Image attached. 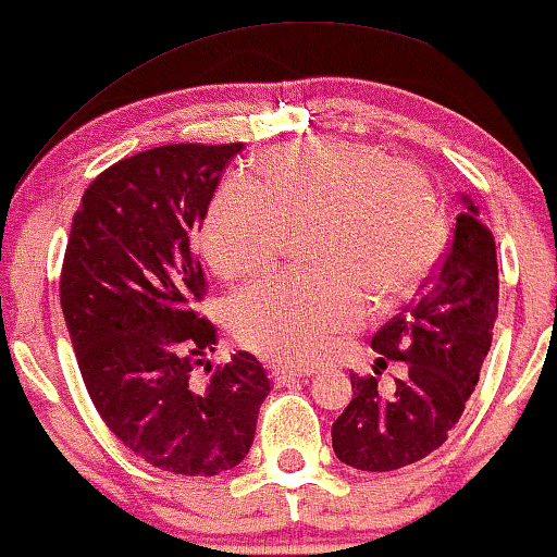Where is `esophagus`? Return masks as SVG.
Here are the masks:
<instances>
[{"label":"esophagus","instance_id":"esophagus-1","mask_svg":"<svg viewBox=\"0 0 557 557\" xmlns=\"http://www.w3.org/2000/svg\"><path fill=\"white\" fill-rule=\"evenodd\" d=\"M313 370H306V368H287V364H272V380L277 385H285L290 383V380H298V377H311Z\"/></svg>","mask_w":557,"mask_h":557}]
</instances>
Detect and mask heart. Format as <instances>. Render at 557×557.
<instances>
[{
    "label": "heart",
    "instance_id": "heart-1",
    "mask_svg": "<svg viewBox=\"0 0 557 557\" xmlns=\"http://www.w3.org/2000/svg\"><path fill=\"white\" fill-rule=\"evenodd\" d=\"M259 187L228 180L210 202L200 249L223 277L267 270L287 231L311 221L313 272L277 274L231 300L249 349L293 364L326 355L364 315V293L393 302L417 293L447 246V218L424 169L368 144L313 138L257 159Z\"/></svg>",
    "mask_w": 557,
    "mask_h": 557
}]
</instances>
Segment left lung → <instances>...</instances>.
<instances>
[{
    "instance_id": "8db88e82",
    "label": "left lung",
    "mask_w": 557,
    "mask_h": 557,
    "mask_svg": "<svg viewBox=\"0 0 557 557\" xmlns=\"http://www.w3.org/2000/svg\"><path fill=\"white\" fill-rule=\"evenodd\" d=\"M460 202L453 244L421 298L372 336L380 370L406 362L396 393L383 398L375 377L351 375L355 393L331 426L344 466L385 473L424 460L445 445L475 391L498 315V267L478 206L462 193Z\"/></svg>"
}]
</instances>
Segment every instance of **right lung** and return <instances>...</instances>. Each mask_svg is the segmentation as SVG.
Returning <instances> with one entry per match:
<instances>
[{
  "label": "right lung",
  "mask_w": 557,
  "mask_h": 557,
  "mask_svg": "<svg viewBox=\"0 0 557 557\" xmlns=\"http://www.w3.org/2000/svg\"><path fill=\"white\" fill-rule=\"evenodd\" d=\"M244 144L140 151L84 189L61 270V308L91 404L153 468L218 475L257 432L270 377L249 351L193 380L215 349L195 302L206 274L189 251L228 161Z\"/></svg>",
  "instance_id": "1"
}]
</instances>
